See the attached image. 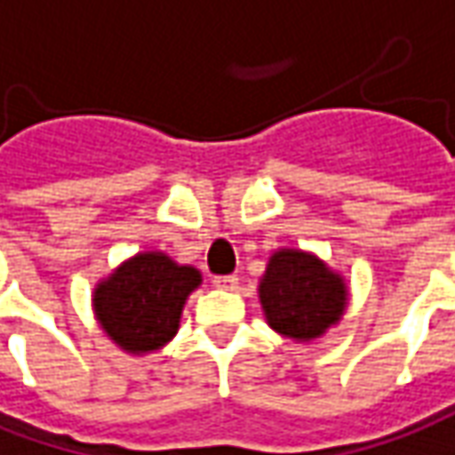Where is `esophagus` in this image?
Instances as JSON below:
<instances>
[{"mask_svg":"<svg viewBox=\"0 0 455 455\" xmlns=\"http://www.w3.org/2000/svg\"><path fill=\"white\" fill-rule=\"evenodd\" d=\"M236 284H239V276L236 275L213 276V287H219V290H234Z\"/></svg>","mask_w":455,"mask_h":455,"instance_id":"1","label":"esophagus"}]
</instances>
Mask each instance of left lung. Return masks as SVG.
Wrapping results in <instances>:
<instances>
[{"instance_id":"obj_1","label":"left lung","mask_w":455,"mask_h":455,"mask_svg":"<svg viewBox=\"0 0 455 455\" xmlns=\"http://www.w3.org/2000/svg\"><path fill=\"white\" fill-rule=\"evenodd\" d=\"M259 302L279 335L309 342L339 322L347 307L345 279L320 257L299 249H279L259 282Z\"/></svg>"}]
</instances>
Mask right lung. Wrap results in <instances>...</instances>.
I'll use <instances>...</instances> for the list:
<instances>
[{"instance_id":"obj_1","label":"right lung","mask_w":455,"mask_h":455,"mask_svg":"<svg viewBox=\"0 0 455 455\" xmlns=\"http://www.w3.org/2000/svg\"><path fill=\"white\" fill-rule=\"evenodd\" d=\"M198 284L201 275L194 267L176 264L164 251H143L95 287L92 309L120 350L146 355L179 332L183 305Z\"/></svg>"}]
</instances>
